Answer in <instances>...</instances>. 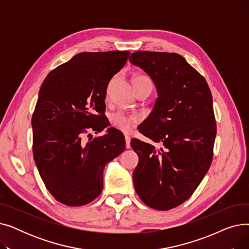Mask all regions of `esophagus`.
I'll use <instances>...</instances> for the list:
<instances>
[{
	"instance_id": "1",
	"label": "esophagus",
	"mask_w": 249,
	"mask_h": 249,
	"mask_svg": "<svg viewBox=\"0 0 249 249\" xmlns=\"http://www.w3.org/2000/svg\"><path fill=\"white\" fill-rule=\"evenodd\" d=\"M130 140H131V138H130V136H128V135H125V142H126V148H130Z\"/></svg>"
}]
</instances>
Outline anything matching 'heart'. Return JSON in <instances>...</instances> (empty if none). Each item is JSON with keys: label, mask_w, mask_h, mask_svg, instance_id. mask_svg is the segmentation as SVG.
Listing matches in <instances>:
<instances>
[{"label": "heart", "mask_w": 249, "mask_h": 249, "mask_svg": "<svg viewBox=\"0 0 249 249\" xmlns=\"http://www.w3.org/2000/svg\"><path fill=\"white\" fill-rule=\"evenodd\" d=\"M149 80L147 76L144 75H137L134 77L133 82ZM140 117L138 114L127 113L124 111H116L110 115V123L112 127L120 130L122 132L131 131L133 126L139 121Z\"/></svg>", "instance_id": "obj_1"}]
</instances>
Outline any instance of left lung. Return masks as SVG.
I'll list each match as a JSON object with an SVG mask.
<instances>
[{
	"mask_svg": "<svg viewBox=\"0 0 249 249\" xmlns=\"http://www.w3.org/2000/svg\"><path fill=\"white\" fill-rule=\"evenodd\" d=\"M129 60L150 75L159 95L139 132L160 148L137 138L130 143L139 158L135 191L150 208L167 211L187 201L210 168L217 132L212 94L178 53L140 50Z\"/></svg>",
	"mask_w": 249,
	"mask_h": 249,
	"instance_id": "left-lung-1",
	"label": "left lung"
}]
</instances>
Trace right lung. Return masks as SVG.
<instances>
[{"instance_id": "1", "label": "right lung", "mask_w": 249, "mask_h": 249, "mask_svg": "<svg viewBox=\"0 0 249 249\" xmlns=\"http://www.w3.org/2000/svg\"><path fill=\"white\" fill-rule=\"evenodd\" d=\"M129 51L81 52L52 70L44 80L32 116L33 158L46 189L71 207L94 201L103 189V171L125 149L123 134L110 128L105 98L111 78ZM89 139L87 141L86 138Z\"/></svg>"}]
</instances>
